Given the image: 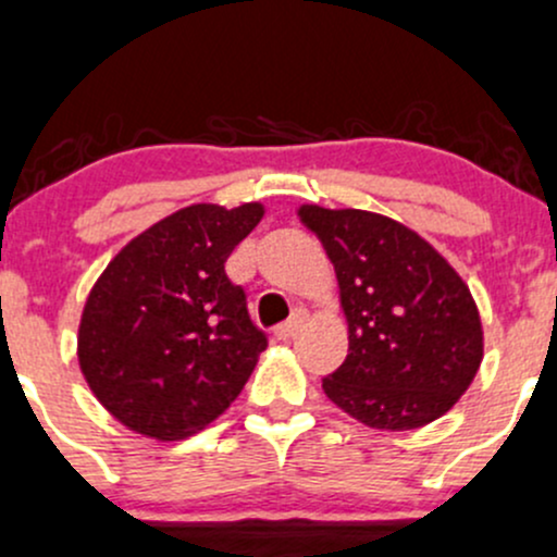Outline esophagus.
Wrapping results in <instances>:
<instances>
[{"label": "esophagus", "mask_w": 557, "mask_h": 557, "mask_svg": "<svg viewBox=\"0 0 557 557\" xmlns=\"http://www.w3.org/2000/svg\"><path fill=\"white\" fill-rule=\"evenodd\" d=\"M304 323H307V312H296L288 323L274 327V338H277V342H290V338L301 331Z\"/></svg>", "instance_id": "obj_1"}]
</instances>
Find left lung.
<instances>
[{"instance_id": "obj_1", "label": "left lung", "mask_w": 557, "mask_h": 557, "mask_svg": "<svg viewBox=\"0 0 557 557\" xmlns=\"http://www.w3.org/2000/svg\"><path fill=\"white\" fill-rule=\"evenodd\" d=\"M338 283L349 352L327 400L382 432L441 419L483 362V323L465 280L419 232L357 208L298 205Z\"/></svg>"}]
</instances>
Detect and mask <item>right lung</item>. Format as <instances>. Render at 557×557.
I'll return each instance as SVG.
<instances>
[{"label":"right lung","instance_id":"add662e5","mask_svg":"<svg viewBox=\"0 0 557 557\" xmlns=\"http://www.w3.org/2000/svg\"><path fill=\"white\" fill-rule=\"evenodd\" d=\"M267 208L195 202L133 237L90 288L79 371L131 432L184 441L215 421L253 373L267 336L224 263Z\"/></svg>","mask_w":557,"mask_h":557}]
</instances>
